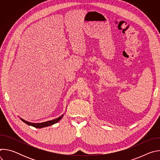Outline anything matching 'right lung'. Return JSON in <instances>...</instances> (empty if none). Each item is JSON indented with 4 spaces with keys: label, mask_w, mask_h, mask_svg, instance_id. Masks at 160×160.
<instances>
[{
    "label": "right lung",
    "mask_w": 160,
    "mask_h": 160,
    "mask_svg": "<svg viewBox=\"0 0 160 160\" xmlns=\"http://www.w3.org/2000/svg\"><path fill=\"white\" fill-rule=\"evenodd\" d=\"M63 115H61V117H59V118H56V119H54V120H51V121H48V122H43V123H30V122H27L24 120H22L21 118V120L24 123H25L26 124L28 125H30V126H32V127H34L35 128H43V127H48V126H50V125H52L57 122H58L62 118Z\"/></svg>",
    "instance_id": "right-lung-1"
}]
</instances>
